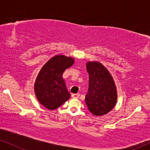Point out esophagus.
Here are the masks:
<instances>
[{"label": "esophagus", "mask_w": 150, "mask_h": 150, "mask_svg": "<svg viewBox=\"0 0 150 150\" xmlns=\"http://www.w3.org/2000/svg\"><path fill=\"white\" fill-rule=\"evenodd\" d=\"M80 97V94H72V98H73V99H77V98H79Z\"/></svg>", "instance_id": "obj_1"}]
</instances>
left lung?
Returning <instances> with one entry per match:
<instances>
[{
	"instance_id": "8db88e82",
	"label": "left lung",
	"mask_w": 150,
	"mask_h": 150,
	"mask_svg": "<svg viewBox=\"0 0 150 150\" xmlns=\"http://www.w3.org/2000/svg\"><path fill=\"white\" fill-rule=\"evenodd\" d=\"M89 73V89L85 103L93 115L101 116L114 108L118 94L112 75L99 61H88L86 64Z\"/></svg>"
}]
</instances>
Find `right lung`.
I'll return each instance as SVG.
<instances>
[{"mask_svg":"<svg viewBox=\"0 0 150 150\" xmlns=\"http://www.w3.org/2000/svg\"><path fill=\"white\" fill-rule=\"evenodd\" d=\"M74 62L70 56L56 55L43 65L34 86L36 97L43 106L55 110L70 99L63 73Z\"/></svg>","mask_w":150,"mask_h":150,"instance_id":"add662e5","label":"right lung"}]
</instances>
